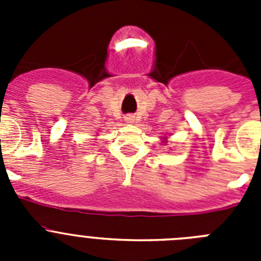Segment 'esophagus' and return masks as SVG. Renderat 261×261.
Returning a JSON list of instances; mask_svg holds the SVG:
<instances>
[{
    "label": "esophagus",
    "instance_id": "esophagus-1",
    "mask_svg": "<svg viewBox=\"0 0 261 261\" xmlns=\"http://www.w3.org/2000/svg\"><path fill=\"white\" fill-rule=\"evenodd\" d=\"M125 121L126 123H133V121H135V116H132V115H126Z\"/></svg>",
    "mask_w": 261,
    "mask_h": 261
}]
</instances>
